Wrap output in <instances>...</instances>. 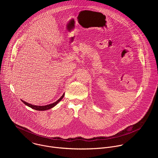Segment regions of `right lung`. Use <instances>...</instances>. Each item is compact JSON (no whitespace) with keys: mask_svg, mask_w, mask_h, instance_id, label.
Here are the masks:
<instances>
[{"mask_svg":"<svg viewBox=\"0 0 158 158\" xmlns=\"http://www.w3.org/2000/svg\"><path fill=\"white\" fill-rule=\"evenodd\" d=\"M64 93L63 94V95L59 98V99H58L57 101H56L55 102L52 103V104H48V105H46V106H35V105H33V104H31L29 103H27L26 102V101H23V100H21L22 101V102H24V104H25L26 106L30 107L32 109H34L35 110H48L49 109H51L53 107H54L56 104H57L62 99L64 98Z\"/></svg>","mask_w":158,"mask_h":158,"instance_id":"right-lung-1","label":"right lung"}]
</instances>
